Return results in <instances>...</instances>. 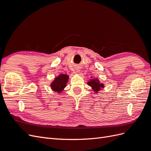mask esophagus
I'll return each instance as SVG.
<instances>
[{
  "instance_id": "34e87169",
  "label": "esophagus",
  "mask_w": 151,
  "mask_h": 151,
  "mask_svg": "<svg viewBox=\"0 0 151 151\" xmlns=\"http://www.w3.org/2000/svg\"><path fill=\"white\" fill-rule=\"evenodd\" d=\"M76 72H77V73H79L80 70H79V69H76Z\"/></svg>"
}]
</instances>
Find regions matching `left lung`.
Wrapping results in <instances>:
<instances>
[{
    "instance_id": "8db88e82",
    "label": "left lung",
    "mask_w": 151,
    "mask_h": 151,
    "mask_svg": "<svg viewBox=\"0 0 151 151\" xmlns=\"http://www.w3.org/2000/svg\"><path fill=\"white\" fill-rule=\"evenodd\" d=\"M87 84L91 87L95 94L99 93V91L104 88V84L101 82H100L97 77H91V79Z\"/></svg>"
}]
</instances>
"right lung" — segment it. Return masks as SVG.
Instances as JSON below:
<instances>
[{"mask_svg": "<svg viewBox=\"0 0 151 151\" xmlns=\"http://www.w3.org/2000/svg\"><path fill=\"white\" fill-rule=\"evenodd\" d=\"M68 75L66 74H60L55 77L50 83V88L52 90L58 94H60L64 90L68 83Z\"/></svg>", "mask_w": 151, "mask_h": 151, "instance_id": "right-lung-1", "label": "right lung"}]
</instances>
